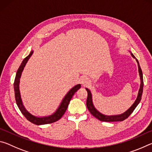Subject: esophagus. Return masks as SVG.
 I'll list each match as a JSON object with an SVG mask.
<instances>
[{"mask_svg": "<svg viewBox=\"0 0 152 152\" xmlns=\"http://www.w3.org/2000/svg\"><path fill=\"white\" fill-rule=\"evenodd\" d=\"M82 84H84V85H85V84H88V79H87L86 78H82Z\"/></svg>", "mask_w": 152, "mask_h": 152, "instance_id": "34e87169", "label": "esophagus"}]
</instances>
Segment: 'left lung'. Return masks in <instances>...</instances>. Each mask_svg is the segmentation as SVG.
<instances>
[{
  "instance_id": "1",
  "label": "left lung",
  "mask_w": 152,
  "mask_h": 152,
  "mask_svg": "<svg viewBox=\"0 0 152 152\" xmlns=\"http://www.w3.org/2000/svg\"><path fill=\"white\" fill-rule=\"evenodd\" d=\"M132 57L134 58L136 61H137V64H138V68H139V73H140V79H141V84H140V90H139V92H138V96L136 101H135L134 103L131 107L127 111L125 112L124 113H123L121 115H113V116H107V115H102L101 113H99L98 110L95 109L93 104H92V94L91 91H89L88 88H86L87 92H88V97H87V100H86V107L88 108V110L90 113L93 115L94 117H96V119H98L101 121H105V122H115V121H123L125 119H127L129 115L132 114L133 113V110H135L136 107L137 106V104L140 103V102L141 101V96H142V92H143V74H142V71H141V69L140 68V64H139L138 60L136 59V58L133 56V53H131Z\"/></svg>"
}]
</instances>
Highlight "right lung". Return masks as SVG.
Here are the masks:
<instances>
[{"label":"right lung","instance_id":"obj_1","mask_svg":"<svg viewBox=\"0 0 152 152\" xmlns=\"http://www.w3.org/2000/svg\"><path fill=\"white\" fill-rule=\"evenodd\" d=\"M33 53V51H31L30 54L24 59L17 72L16 77H15V82H14V91H15V100H16V103L17 104L18 107H19V110H20V112L22 113V114L24 115L25 117L26 118L28 121H29L30 122H31L33 123V124L37 125L50 124V123H54L61 119V117H62L64 113H65L67 108H68V106L69 104V102H70L71 99L72 98L73 95L80 88L81 85L80 84H77V85L73 87V88H72L70 91L68 92V93H67L65 97H64V99L62 100V102H61V103L60 105V107H59L58 110H56L53 115H51L50 116H48V117H36L35 116H33V115H32L31 114H30V113L25 109L23 104L22 103V101H21V99H20V92H19V80L20 78V76H21L22 72L25 66L26 65L28 60H29V59L31 58V56H32Z\"/></svg>","mask_w":152,"mask_h":152}]
</instances>
